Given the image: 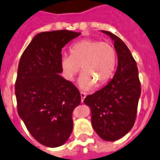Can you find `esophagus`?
Instances as JSON below:
<instances>
[{
    "mask_svg": "<svg viewBox=\"0 0 160 160\" xmlns=\"http://www.w3.org/2000/svg\"><path fill=\"white\" fill-rule=\"evenodd\" d=\"M80 97H81V102H83V100L86 97V94L84 92H80Z\"/></svg>",
    "mask_w": 160,
    "mask_h": 160,
    "instance_id": "34e87169",
    "label": "esophagus"
}]
</instances>
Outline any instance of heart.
<instances>
[{
    "label": "heart",
    "instance_id": "1",
    "mask_svg": "<svg viewBox=\"0 0 160 160\" xmlns=\"http://www.w3.org/2000/svg\"><path fill=\"white\" fill-rule=\"evenodd\" d=\"M117 63V53L114 46L98 40L83 39L70 48V55H63L60 65L65 78L72 81L80 72L83 73L79 79V87L89 91L108 81L114 73Z\"/></svg>",
    "mask_w": 160,
    "mask_h": 160
}]
</instances>
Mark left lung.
<instances>
[{"label":"left lung","instance_id":"left-lung-1","mask_svg":"<svg viewBox=\"0 0 160 160\" xmlns=\"http://www.w3.org/2000/svg\"><path fill=\"white\" fill-rule=\"evenodd\" d=\"M101 31L114 42L117 70L105 87L88 95L83 102L90 107L94 130L104 141H114L127 134L133 126L141 83L137 63L127 46L110 31Z\"/></svg>","mask_w":160,"mask_h":160}]
</instances>
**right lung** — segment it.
Wrapping results in <instances>:
<instances>
[{
	"mask_svg": "<svg viewBox=\"0 0 160 160\" xmlns=\"http://www.w3.org/2000/svg\"><path fill=\"white\" fill-rule=\"evenodd\" d=\"M81 33L62 30L38 33L19 60L15 93L19 118L46 147L62 146L72 131V114L80 103L72 83L60 75L62 49Z\"/></svg>",
	"mask_w": 160,
	"mask_h": 160,
	"instance_id": "obj_1",
	"label": "right lung"
}]
</instances>
